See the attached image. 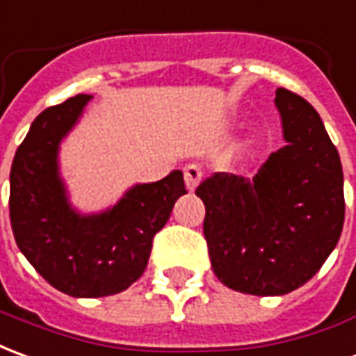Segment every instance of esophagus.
Returning a JSON list of instances; mask_svg holds the SVG:
<instances>
[{
    "label": "esophagus",
    "instance_id": "obj_1",
    "mask_svg": "<svg viewBox=\"0 0 356 356\" xmlns=\"http://www.w3.org/2000/svg\"><path fill=\"white\" fill-rule=\"evenodd\" d=\"M184 180H186V186L188 190L193 191L199 186V182L203 180V168L199 165H186L184 166Z\"/></svg>",
    "mask_w": 356,
    "mask_h": 356
}]
</instances>
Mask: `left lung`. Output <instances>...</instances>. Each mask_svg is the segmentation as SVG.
<instances>
[{
    "label": "left lung",
    "mask_w": 356,
    "mask_h": 356,
    "mask_svg": "<svg viewBox=\"0 0 356 356\" xmlns=\"http://www.w3.org/2000/svg\"><path fill=\"white\" fill-rule=\"evenodd\" d=\"M286 145L253 180L214 172L195 193L216 278L241 293L284 295L307 284L339 241L343 170L318 113L301 95L276 90Z\"/></svg>",
    "instance_id": "8db88e82"
}]
</instances>
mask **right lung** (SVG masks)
<instances>
[{"instance_id":"right-lung-1","label":"right lung","mask_w":356,"mask_h":356,"mask_svg":"<svg viewBox=\"0 0 356 356\" xmlns=\"http://www.w3.org/2000/svg\"><path fill=\"white\" fill-rule=\"evenodd\" d=\"M92 95H74L40 113L15 153L9 216L15 241L55 289L72 297L124 291L147 266L153 238L186 193L180 170L136 186L111 211L80 216L67 203L57 149Z\"/></svg>"}]
</instances>
